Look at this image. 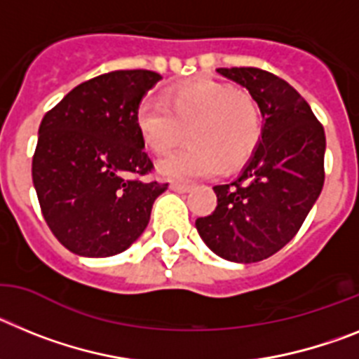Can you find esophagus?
<instances>
[{"label":"esophagus","mask_w":359,"mask_h":359,"mask_svg":"<svg viewBox=\"0 0 359 359\" xmlns=\"http://www.w3.org/2000/svg\"><path fill=\"white\" fill-rule=\"evenodd\" d=\"M171 191H177V193H188L189 189H191V186H188V184H179V182H173L170 186Z\"/></svg>","instance_id":"1"}]
</instances>
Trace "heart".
Masks as SVG:
<instances>
[{"label": "heart", "instance_id": "1", "mask_svg": "<svg viewBox=\"0 0 359 359\" xmlns=\"http://www.w3.org/2000/svg\"><path fill=\"white\" fill-rule=\"evenodd\" d=\"M135 126L154 154H166L186 135L191 144L157 162L158 177L191 182L236 170L253 157L262 117L249 93L213 79H198L148 97L135 111Z\"/></svg>", "mask_w": 359, "mask_h": 359}]
</instances>
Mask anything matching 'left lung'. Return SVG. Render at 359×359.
I'll return each instance as SVG.
<instances>
[{
	"label": "left lung",
	"instance_id": "left-lung-1",
	"mask_svg": "<svg viewBox=\"0 0 359 359\" xmlns=\"http://www.w3.org/2000/svg\"><path fill=\"white\" fill-rule=\"evenodd\" d=\"M251 93L262 114V139L231 184L215 186L217 208L197 218L204 244L224 260L269 258L304 224L323 188L325 132L289 83L260 68H217Z\"/></svg>",
	"mask_w": 359,
	"mask_h": 359
}]
</instances>
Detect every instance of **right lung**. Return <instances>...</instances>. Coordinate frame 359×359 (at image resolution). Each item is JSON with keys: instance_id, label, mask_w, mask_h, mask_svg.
Segmentation results:
<instances>
[{"instance_id": "obj_1", "label": "right lung", "mask_w": 359, "mask_h": 359, "mask_svg": "<svg viewBox=\"0 0 359 359\" xmlns=\"http://www.w3.org/2000/svg\"><path fill=\"white\" fill-rule=\"evenodd\" d=\"M151 70H117L68 92L43 117L32 180L46 224L72 253L126 251L144 233L168 184L142 182L154 168L135 111L161 81Z\"/></svg>"}]
</instances>
